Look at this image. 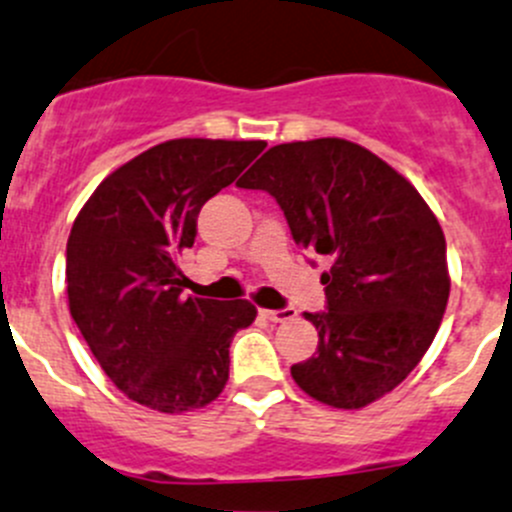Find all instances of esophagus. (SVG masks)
<instances>
[{
    "label": "esophagus",
    "instance_id": "34e87169",
    "mask_svg": "<svg viewBox=\"0 0 512 512\" xmlns=\"http://www.w3.org/2000/svg\"><path fill=\"white\" fill-rule=\"evenodd\" d=\"M260 315L270 322H287V320H295L297 310H292V307H282V310H260Z\"/></svg>",
    "mask_w": 512,
    "mask_h": 512
}]
</instances>
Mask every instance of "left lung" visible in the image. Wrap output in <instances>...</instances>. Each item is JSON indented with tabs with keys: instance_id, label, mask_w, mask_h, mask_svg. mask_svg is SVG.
I'll return each instance as SVG.
<instances>
[{
	"instance_id": "8db88e82",
	"label": "left lung",
	"mask_w": 512,
	"mask_h": 512,
	"mask_svg": "<svg viewBox=\"0 0 512 512\" xmlns=\"http://www.w3.org/2000/svg\"><path fill=\"white\" fill-rule=\"evenodd\" d=\"M237 187L275 197L292 240L330 260L325 310L305 312L317 352L290 367L297 385L342 410L398 388L428 352L450 295L445 235L420 192L337 137L272 147Z\"/></svg>"
}]
</instances>
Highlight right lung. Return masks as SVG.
<instances>
[{"label":"right lung","instance_id":"right-lung-1","mask_svg":"<svg viewBox=\"0 0 512 512\" xmlns=\"http://www.w3.org/2000/svg\"><path fill=\"white\" fill-rule=\"evenodd\" d=\"M265 142L170 140L114 170L67 240L69 312L124 395L160 413L212 403L230 377V342L252 325L247 300L185 297L175 257L197 215Z\"/></svg>","mask_w":512,"mask_h":512}]
</instances>
